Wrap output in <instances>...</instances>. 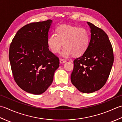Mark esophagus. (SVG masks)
Wrapping results in <instances>:
<instances>
[{
  "mask_svg": "<svg viewBox=\"0 0 122 122\" xmlns=\"http://www.w3.org/2000/svg\"><path fill=\"white\" fill-rule=\"evenodd\" d=\"M66 61L63 59H60V60H59V62H60L61 64H64L65 63H66Z\"/></svg>",
  "mask_w": 122,
  "mask_h": 122,
  "instance_id": "34e87169",
  "label": "esophagus"
}]
</instances>
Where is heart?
<instances>
[{
    "label": "heart",
    "instance_id": "heart-1",
    "mask_svg": "<svg viewBox=\"0 0 122 122\" xmlns=\"http://www.w3.org/2000/svg\"><path fill=\"white\" fill-rule=\"evenodd\" d=\"M89 44V34L84 28L63 25L56 29L47 40V45L53 53L60 51L63 45L64 48L61 56L68 57L73 55L78 57L83 55Z\"/></svg>",
    "mask_w": 122,
    "mask_h": 122
}]
</instances>
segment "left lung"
Listing matches in <instances>:
<instances>
[{"label": "left lung", "instance_id": "1", "mask_svg": "<svg viewBox=\"0 0 122 122\" xmlns=\"http://www.w3.org/2000/svg\"><path fill=\"white\" fill-rule=\"evenodd\" d=\"M91 40L83 55L74 61L71 81L78 91L92 93L102 88L114 62L113 48L107 35L89 22Z\"/></svg>", "mask_w": 122, "mask_h": 122}]
</instances>
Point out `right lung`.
Instances as JSON below:
<instances>
[{
  "instance_id": "add662e5",
  "label": "right lung",
  "mask_w": 122,
  "mask_h": 122,
  "mask_svg": "<svg viewBox=\"0 0 122 122\" xmlns=\"http://www.w3.org/2000/svg\"><path fill=\"white\" fill-rule=\"evenodd\" d=\"M51 20L27 24L17 32L9 59L15 81L27 93L39 95L52 83L59 60L47 45Z\"/></svg>"
}]
</instances>
